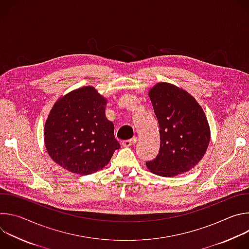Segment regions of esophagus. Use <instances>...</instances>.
<instances>
[{
    "mask_svg": "<svg viewBox=\"0 0 249 249\" xmlns=\"http://www.w3.org/2000/svg\"><path fill=\"white\" fill-rule=\"evenodd\" d=\"M136 142H137V137H133V138L130 139V140L123 141V142H122V145H123L124 147H130V146L135 145Z\"/></svg>",
    "mask_w": 249,
    "mask_h": 249,
    "instance_id": "obj_1",
    "label": "esophagus"
}]
</instances>
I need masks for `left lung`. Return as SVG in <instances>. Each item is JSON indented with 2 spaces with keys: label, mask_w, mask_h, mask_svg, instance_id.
<instances>
[{
  "label": "left lung",
  "mask_w": 249,
  "mask_h": 249,
  "mask_svg": "<svg viewBox=\"0 0 249 249\" xmlns=\"http://www.w3.org/2000/svg\"><path fill=\"white\" fill-rule=\"evenodd\" d=\"M160 125V152L146 165L153 173L171 177L189 171L207 152L211 131L201 105L186 90L159 83L149 90Z\"/></svg>",
  "instance_id": "8db88e82"
}]
</instances>
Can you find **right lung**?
Wrapping results in <instances>:
<instances>
[{
    "label": "right lung",
    "instance_id": "1",
    "mask_svg": "<svg viewBox=\"0 0 249 249\" xmlns=\"http://www.w3.org/2000/svg\"><path fill=\"white\" fill-rule=\"evenodd\" d=\"M107 100L91 86L60 97L46 119L45 148L66 170L87 175L108 164L120 145L105 116Z\"/></svg>",
    "mask_w": 249,
    "mask_h": 249
}]
</instances>
